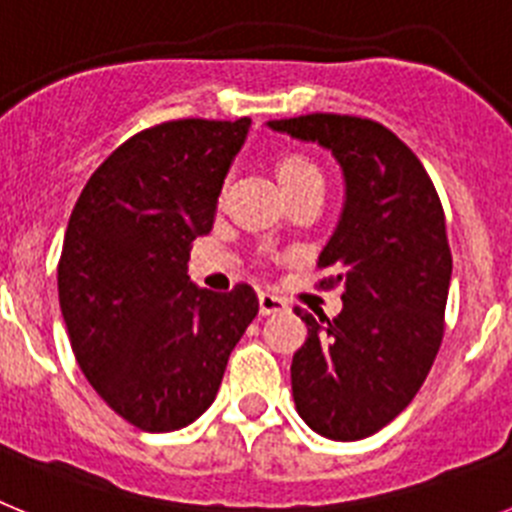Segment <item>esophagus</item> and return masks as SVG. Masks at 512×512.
<instances>
[{
    "label": "esophagus",
    "mask_w": 512,
    "mask_h": 512,
    "mask_svg": "<svg viewBox=\"0 0 512 512\" xmlns=\"http://www.w3.org/2000/svg\"><path fill=\"white\" fill-rule=\"evenodd\" d=\"M287 310V300L274 292H259V312L261 315H274V312Z\"/></svg>",
    "instance_id": "34e87169"
}]
</instances>
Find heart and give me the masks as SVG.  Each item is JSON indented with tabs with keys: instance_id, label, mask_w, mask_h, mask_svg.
Listing matches in <instances>:
<instances>
[{
	"instance_id": "heart-1",
	"label": "heart",
	"mask_w": 512,
	"mask_h": 512,
	"mask_svg": "<svg viewBox=\"0 0 512 512\" xmlns=\"http://www.w3.org/2000/svg\"><path fill=\"white\" fill-rule=\"evenodd\" d=\"M315 176H320L318 169L302 156H287L279 164V182H282V187L302 182V179H315Z\"/></svg>"
}]
</instances>
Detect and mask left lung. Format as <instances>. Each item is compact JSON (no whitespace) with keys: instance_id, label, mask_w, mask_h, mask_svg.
I'll return each mask as SVG.
<instances>
[{"instance_id":"obj_1","label":"left lung","mask_w":512,"mask_h":512,"mask_svg":"<svg viewBox=\"0 0 512 512\" xmlns=\"http://www.w3.org/2000/svg\"><path fill=\"white\" fill-rule=\"evenodd\" d=\"M266 128L333 153L343 210L318 269L341 284L343 310L312 318L292 359V397L312 431L359 441L408 408L443 338L451 251L431 176L392 130L374 120L315 115Z\"/></svg>"}]
</instances>
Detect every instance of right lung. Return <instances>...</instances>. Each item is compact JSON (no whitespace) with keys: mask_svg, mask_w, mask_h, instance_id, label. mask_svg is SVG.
Here are the masks:
<instances>
[{"mask_svg":"<svg viewBox=\"0 0 512 512\" xmlns=\"http://www.w3.org/2000/svg\"><path fill=\"white\" fill-rule=\"evenodd\" d=\"M248 128L241 117L143 130L89 176L71 212L58 261L63 323L87 382L140 431L200 418L259 312L248 284L210 292L187 274Z\"/></svg>","mask_w":512,"mask_h":512,"instance_id":"obj_1","label":"right lung"}]
</instances>
